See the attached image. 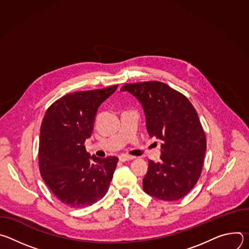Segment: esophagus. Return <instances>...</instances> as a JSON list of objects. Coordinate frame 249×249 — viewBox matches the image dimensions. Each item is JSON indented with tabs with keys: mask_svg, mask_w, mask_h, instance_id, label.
I'll return each instance as SVG.
<instances>
[{
	"mask_svg": "<svg viewBox=\"0 0 249 249\" xmlns=\"http://www.w3.org/2000/svg\"><path fill=\"white\" fill-rule=\"evenodd\" d=\"M134 159V157L131 156H127V155H121L119 156V160L120 161H127V160H132Z\"/></svg>",
	"mask_w": 249,
	"mask_h": 249,
	"instance_id": "34e87169",
	"label": "esophagus"
}]
</instances>
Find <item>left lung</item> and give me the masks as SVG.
<instances>
[{"label":"left lung","mask_w":249,"mask_h":249,"mask_svg":"<svg viewBox=\"0 0 249 249\" xmlns=\"http://www.w3.org/2000/svg\"><path fill=\"white\" fill-rule=\"evenodd\" d=\"M121 90L140 101L149 135L162 142L161 160H149L144 191L163 201L184 197L201 175L207 146L194 106L185 95L161 82L126 84Z\"/></svg>","instance_id":"8db88e82"}]
</instances>
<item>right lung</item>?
Returning <instances> with one entry per match:
<instances>
[{"instance_id":"1","label":"right lung","mask_w":249,"mask_h":249,"mask_svg":"<svg viewBox=\"0 0 249 249\" xmlns=\"http://www.w3.org/2000/svg\"><path fill=\"white\" fill-rule=\"evenodd\" d=\"M117 88L68 93L51 104L44 115L39 170L52 193L70 207L90 206L108 190L118 158L90 157L84 144L92 133L99 105Z\"/></svg>"}]
</instances>
